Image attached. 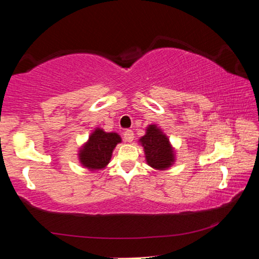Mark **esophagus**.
<instances>
[{
	"label": "esophagus",
	"instance_id": "obj_1",
	"mask_svg": "<svg viewBox=\"0 0 259 259\" xmlns=\"http://www.w3.org/2000/svg\"><path fill=\"white\" fill-rule=\"evenodd\" d=\"M123 136H124V139H125V142H128V143H131L134 140V133H133V130H125L124 133H123Z\"/></svg>",
	"mask_w": 259,
	"mask_h": 259
}]
</instances>
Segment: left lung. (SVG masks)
Listing matches in <instances>:
<instances>
[{
	"mask_svg": "<svg viewBox=\"0 0 259 259\" xmlns=\"http://www.w3.org/2000/svg\"><path fill=\"white\" fill-rule=\"evenodd\" d=\"M138 143L144 148L146 163L153 169L163 171L176 162V152L168 136L156 124L146 126V133Z\"/></svg>",
	"mask_w": 259,
	"mask_h": 259,
	"instance_id": "obj_1",
	"label": "left lung"
}]
</instances>
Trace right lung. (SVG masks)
<instances>
[{
    "instance_id": "add662e5",
    "label": "right lung",
    "mask_w": 259,
    "mask_h": 259,
    "mask_svg": "<svg viewBox=\"0 0 259 259\" xmlns=\"http://www.w3.org/2000/svg\"><path fill=\"white\" fill-rule=\"evenodd\" d=\"M121 142L117 133H106L102 128H96L78 148V162L89 171L104 170L112 159L114 148Z\"/></svg>"
}]
</instances>
